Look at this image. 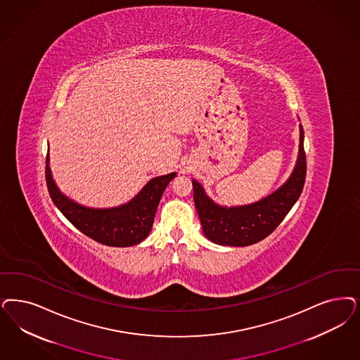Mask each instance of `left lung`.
Returning <instances> with one entry per match:
<instances>
[{
    "label": "left lung",
    "mask_w": 360,
    "mask_h": 360,
    "mask_svg": "<svg viewBox=\"0 0 360 360\" xmlns=\"http://www.w3.org/2000/svg\"><path fill=\"white\" fill-rule=\"evenodd\" d=\"M304 133L300 124V143L297 166L285 185L271 195L248 206L222 207L211 200L203 187L193 179L194 203L205 236L222 246H250L266 236L285 219L302 194L306 181L307 163L303 146Z\"/></svg>",
    "instance_id": "obj_1"
}]
</instances>
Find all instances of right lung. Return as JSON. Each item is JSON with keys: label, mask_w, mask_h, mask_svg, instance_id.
<instances>
[{"label": "right lung", "mask_w": 360, "mask_h": 360, "mask_svg": "<svg viewBox=\"0 0 360 360\" xmlns=\"http://www.w3.org/2000/svg\"><path fill=\"white\" fill-rule=\"evenodd\" d=\"M45 176L50 198L81 233L106 246L129 248L149 236L162 194L175 173L153 178L136 198L112 209H90L65 197L51 178L49 157H46Z\"/></svg>", "instance_id": "right-lung-1"}]
</instances>
